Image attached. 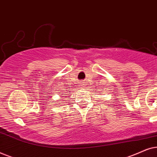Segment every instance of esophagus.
<instances>
[{"instance_id":"34e87169","label":"esophagus","mask_w":157,"mask_h":157,"mask_svg":"<svg viewBox=\"0 0 157 157\" xmlns=\"http://www.w3.org/2000/svg\"><path fill=\"white\" fill-rule=\"evenodd\" d=\"M80 86H81V88H82L83 86H84V83H81V85H80Z\"/></svg>"}]
</instances>
